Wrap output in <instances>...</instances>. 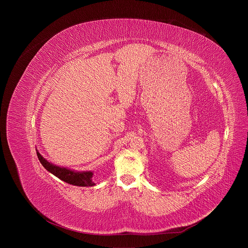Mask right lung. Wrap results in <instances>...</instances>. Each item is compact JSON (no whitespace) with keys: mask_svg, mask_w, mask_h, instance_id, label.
Masks as SVG:
<instances>
[{"mask_svg":"<svg viewBox=\"0 0 248 248\" xmlns=\"http://www.w3.org/2000/svg\"><path fill=\"white\" fill-rule=\"evenodd\" d=\"M38 159L42 166L51 173L56 175L58 179L62 180V182L77 186H94L95 183L92 181L93 171L91 170H82L78 171L72 169H68L65 167H60L51 162L47 161L39 152L36 150Z\"/></svg>","mask_w":248,"mask_h":248,"instance_id":"1","label":"right lung"}]
</instances>
